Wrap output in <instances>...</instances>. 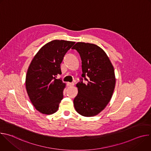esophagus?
Returning a JSON list of instances; mask_svg holds the SVG:
<instances>
[{
  "label": "esophagus",
  "mask_w": 151,
  "mask_h": 151,
  "mask_svg": "<svg viewBox=\"0 0 151 151\" xmlns=\"http://www.w3.org/2000/svg\"><path fill=\"white\" fill-rule=\"evenodd\" d=\"M67 84L68 86H73L75 85L74 83H71V82H68Z\"/></svg>",
  "instance_id": "obj_1"
}]
</instances>
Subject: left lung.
I'll return each instance as SVG.
<instances>
[{
	"mask_svg": "<svg viewBox=\"0 0 151 151\" xmlns=\"http://www.w3.org/2000/svg\"><path fill=\"white\" fill-rule=\"evenodd\" d=\"M72 49L81 56L82 77L87 81V84H76L78 93L74 107L83 116H94L105 108L112 97L116 83L114 66L104 50L95 44L77 42Z\"/></svg>",
	"mask_w": 151,
	"mask_h": 151,
	"instance_id": "1",
	"label": "left lung"
}]
</instances>
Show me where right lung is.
<instances>
[{"instance_id":"obj_1","label":"right lung","mask_w":151,"mask_h":151,"mask_svg":"<svg viewBox=\"0 0 151 151\" xmlns=\"http://www.w3.org/2000/svg\"><path fill=\"white\" fill-rule=\"evenodd\" d=\"M75 42L54 40L43 46L32 60L26 77V88L35 109L43 114L56 112L66 83L57 79L63 57Z\"/></svg>"}]
</instances>
